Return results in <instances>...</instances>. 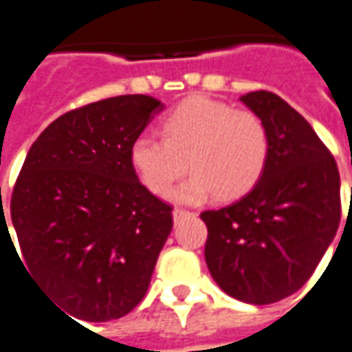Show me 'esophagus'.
<instances>
[{
	"mask_svg": "<svg viewBox=\"0 0 352 352\" xmlns=\"http://www.w3.org/2000/svg\"><path fill=\"white\" fill-rule=\"evenodd\" d=\"M188 214H190V212H188V210H184V208H174V210H172V217H174L176 222H178L180 218L188 217Z\"/></svg>",
	"mask_w": 352,
	"mask_h": 352,
	"instance_id": "34e87169",
	"label": "esophagus"
}]
</instances>
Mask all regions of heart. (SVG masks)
<instances>
[{
	"label": "heart",
	"mask_w": 352,
	"mask_h": 352,
	"mask_svg": "<svg viewBox=\"0 0 352 352\" xmlns=\"http://www.w3.org/2000/svg\"><path fill=\"white\" fill-rule=\"evenodd\" d=\"M161 128L162 140L140 134L130 144L132 168L155 195H166L188 166L193 176L174 193L186 203L210 193L220 201L237 199L263 178L270 138L253 111L195 96L174 107Z\"/></svg>",
	"instance_id": "obj_1"
}]
</instances>
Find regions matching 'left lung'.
<instances>
[{
    "label": "left lung",
    "mask_w": 352,
    "mask_h": 352,
    "mask_svg": "<svg viewBox=\"0 0 352 352\" xmlns=\"http://www.w3.org/2000/svg\"><path fill=\"white\" fill-rule=\"evenodd\" d=\"M241 101L268 130V162L245 197L201 212L205 261L230 297L270 305L301 289L328 251L341 220V182L328 147L280 96L261 89Z\"/></svg>",
    "instance_id": "8db88e82"
}]
</instances>
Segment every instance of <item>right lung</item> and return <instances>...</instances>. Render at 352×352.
Here are the masks:
<instances>
[{
  "instance_id": "1",
  "label": "right lung",
  "mask_w": 352,
  "mask_h": 352,
  "mask_svg": "<svg viewBox=\"0 0 352 352\" xmlns=\"http://www.w3.org/2000/svg\"><path fill=\"white\" fill-rule=\"evenodd\" d=\"M162 107L118 96L65 113L38 135L14 182L11 222L24 261L14 253L74 318H120L147 293L172 207L138 180L130 144ZM3 232L11 239L5 218Z\"/></svg>"
}]
</instances>
